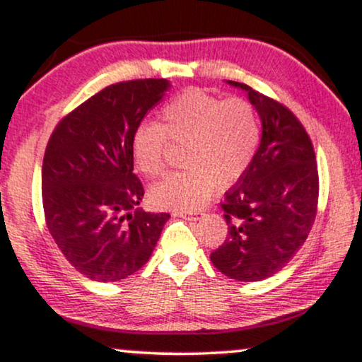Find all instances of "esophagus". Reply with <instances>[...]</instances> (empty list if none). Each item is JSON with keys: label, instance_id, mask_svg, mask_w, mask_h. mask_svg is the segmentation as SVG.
Listing matches in <instances>:
<instances>
[{"label": "esophagus", "instance_id": "esophagus-1", "mask_svg": "<svg viewBox=\"0 0 362 362\" xmlns=\"http://www.w3.org/2000/svg\"><path fill=\"white\" fill-rule=\"evenodd\" d=\"M202 211H196V213H187V211H177L175 213V216H182V218H187V220H201L202 218Z\"/></svg>", "mask_w": 362, "mask_h": 362}]
</instances>
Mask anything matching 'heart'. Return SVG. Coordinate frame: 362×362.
<instances>
[{
	"instance_id": "obj_1",
	"label": "heart",
	"mask_w": 362,
	"mask_h": 362,
	"mask_svg": "<svg viewBox=\"0 0 362 362\" xmlns=\"http://www.w3.org/2000/svg\"><path fill=\"white\" fill-rule=\"evenodd\" d=\"M161 120V125H139L130 144L136 168L149 178L165 172L168 141L185 144V170L149 189V201L156 208H199L214 185L230 187L244 177L259 146L256 110L242 98L221 99L192 87L163 108Z\"/></svg>"
}]
</instances>
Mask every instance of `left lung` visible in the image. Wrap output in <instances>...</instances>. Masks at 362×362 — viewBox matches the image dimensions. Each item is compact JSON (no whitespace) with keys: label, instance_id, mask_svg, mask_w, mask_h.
<instances>
[{"label":"left lung","instance_id":"8db88e82","mask_svg":"<svg viewBox=\"0 0 362 362\" xmlns=\"http://www.w3.org/2000/svg\"><path fill=\"white\" fill-rule=\"evenodd\" d=\"M228 84L247 93L263 134L249 170L225 194L228 233L209 257L233 280L259 281L287 266L311 232L320 194L316 154L287 106L240 82Z\"/></svg>","mask_w":362,"mask_h":362}]
</instances>
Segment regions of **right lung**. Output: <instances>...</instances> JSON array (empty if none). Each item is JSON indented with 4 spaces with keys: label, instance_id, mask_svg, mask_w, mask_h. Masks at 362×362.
Masks as SVG:
<instances>
[{
    "label": "right lung",
    "instance_id": "1",
    "mask_svg": "<svg viewBox=\"0 0 362 362\" xmlns=\"http://www.w3.org/2000/svg\"><path fill=\"white\" fill-rule=\"evenodd\" d=\"M168 87L166 78L105 87L63 117L47 141L41 177L47 230L66 261L90 280L134 275L170 218L137 208L144 187L130 148Z\"/></svg>",
    "mask_w": 362,
    "mask_h": 362
}]
</instances>
